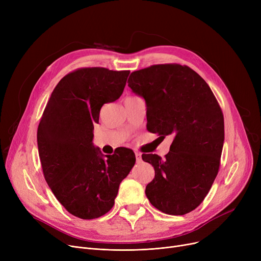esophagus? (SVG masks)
<instances>
[{
    "mask_svg": "<svg viewBox=\"0 0 261 261\" xmlns=\"http://www.w3.org/2000/svg\"><path fill=\"white\" fill-rule=\"evenodd\" d=\"M135 158H136V162L141 163L142 161V154L140 152H135Z\"/></svg>",
    "mask_w": 261,
    "mask_h": 261,
    "instance_id": "1",
    "label": "esophagus"
}]
</instances>
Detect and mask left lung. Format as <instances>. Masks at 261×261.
<instances>
[{
  "instance_id": "8db88e82",
  "label": "left lung",
  "mask_w": 261,
  "mask_h": 261,
  "mask_svg": "<svg viewBox=\"0 0 261 261\" xmlns=\"http://www.w3.org/2000/svg\"><path fill=\"white\" fill-rule=\"evenodd\" d=\"M129 88L147 106V130L173 136L169 152L143 154L154 168L146 196L155 208L181 216L197 208L218 174L224 118L214 93L190 67L158 64L131 73Z\"/></svg>"
}]
</instances>
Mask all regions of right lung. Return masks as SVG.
Segmentation results:
<instances>
[{
  "mask_svg": "<svg viewBox=\"0 0 261 261\" xmlns=\"http://www.w3.org/2000/svg\"><path fill=\"white\" fill-rule=\"evenodd\" d=\"M130 71L79 68L54 89L40 120L37 141L45 181L64 208L95 219L113 207L120 182L135 164L131 149L105 156L93 144L100 109L115 101Z\"/></svg>",
  "mask_w": 261,
  "mask_h": 261,
  "instance_id": "right-lung-1",
  "label": "right lung"
}]
</instances>
